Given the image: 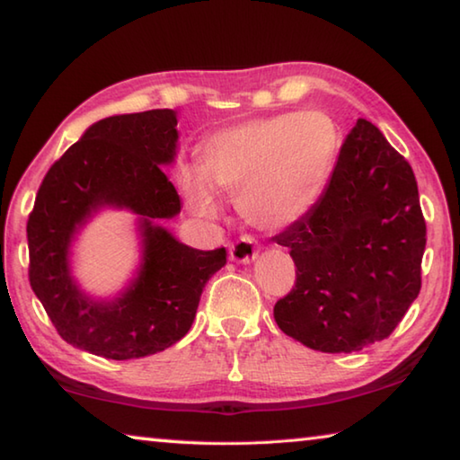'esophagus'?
Listing matches in <instances>:
<instances>
[{"label":"esophagus","instance_id":"esophagus-1","mask_svg":"<svg viewBox=\"0 0 460 460\" xmlns=\"http://www.w3.org/2000/svg\"><path fill=\"white\" fill-rule=\"evenodd\" d=\"M260 247L255 245V241L252 237H241L239 241L231 245V260L237 263H252L255 258H258Z\"/></svg>","mask_w":460,"mask_h":460}]
</instances>
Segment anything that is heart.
Wrapping results in <instances>:
<instances>
[{
    "instance_id": "heart-1",
    "label": "heart",
    "mask_w": 460,
    "mask_h": 460,
    "mask_svg": "<svg viewBox=\"0 0 460 460\" xmlns=\"http://www.w3.org/2000/svg\"><path fill=\"white\" fill-rule=\"evenodd\" d=\"M339 152L334 121L323 111H288L217 129L200 147V166L178 170L192 213L215 219L219 194L258 229L279 231L305 219L324 194Z\"/></svg>"
}]
</instances>
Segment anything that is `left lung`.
<instances>
[{"mask_svg":"<svg viewBox=\"0 0 460 460\" xmlns=\"http://www.w3.org/2000/svg\"><path fill=\"white\" fill-rule=\"evenodd\" d=\"M274 241L296 263V286L274 306L288 337L321 353L384 341L422 286L414 172L371 121L357 119L318 205Z\"/></svg>","mask_w":460,"mask_h":460,"instance_id":"1","label":"left lung"}]
</instances>
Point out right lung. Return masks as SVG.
<instances>
[{"mask_svg":"<svg viewBox=\"0 0 460 460\" xmlns=\"http://www.w3.org/2000/svg\"><path fill=\"white\" fill-rule=\"evenodd\" d=\"M178 113L152 109L93 123L38 189L28 219L30 286L62 339L105 359L164 351L190 331L200 294L225 263V249L182 243L164 221L181 197L164 174L178 154ZM103 210L137 217L140 260L119 293L93 296L74 276L72 249Z\"/></svg>","mask_w":460,"mask_h":460,"instance_id":"right-lung-1","label":"right lung"}]
</instances>
